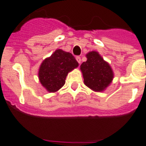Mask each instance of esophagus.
<instances>
[{
  "label": "esophagus",
  "mask_w": 146,
  "mask_h": 146,
  "mask_svg": "<svg viewBox=\"0 0 146 146\" xmlns=\"http://www.w3.org/2000/svg\"><path fill=\"white\" fill-rule=\"evenodd\" d=\"M76 60H77V62H78V63H81V57H79V56H77V57H76Z\"/></svg>",
  "instance_id": "obj_1"
}]
</instances>
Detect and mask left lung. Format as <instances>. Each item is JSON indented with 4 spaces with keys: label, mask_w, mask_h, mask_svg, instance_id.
Here are the masks:
<instances>
[{
    "label": "left lung",
    "mask_w": 146,
    "mask_h": 146,
    "mask_svg": "<svg viewBox=\"0 0 146 146\" xmlns=\"http://www.w3.org/2000/svg\"><path fill=\"white\" fill-rule=\"evenodd\" d=\"M86 57L87 60L81 65L84 84L94 91H103L113 78L112 69L98 52H89Z\"/></svg>",
    "instance_id": "8db88e82"
}]
</instances>
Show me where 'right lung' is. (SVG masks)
<instances>
[{"mask_svg":"<svg viewBox=\"0 0 146 146\" xmlns=\"http://www.w3.org/2000/svg\"><path fill=\"white\" fill-rule=\"evenodd\" d=\"M78 65L72 54L57 49L42 62L38 71L41 84L49 92H54L63 86L68 73Z\"/></svg>","mask_w":146,"mask_h":146,"instance_id":"right-lung-1","label":"right lung"}]
</instances>
